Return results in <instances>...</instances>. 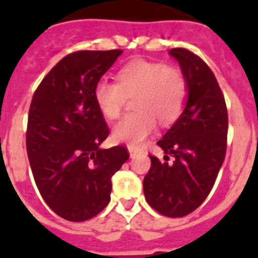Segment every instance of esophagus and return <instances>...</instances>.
Returning a JSON list of instances; mask_svg holds the SVG:
<instances>
[{"label": "esophagus", "instance_id": "obj_1", "mask_svg": "<svg viewBox=\"0 0 258 258\" xmlns=\"http://www.w3.org/2000/svg\"><path fill=\"white\" fill-rule=\"evenodd\" d=\"M127 149H128L130 157H131V158H134L138 153H139V149H138V147H135V146H128Z\"/></svg>", "mask_w": 258, "mask_h": 258}]
</instances>
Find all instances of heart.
<instances>
[{
  "label": "heart",
  "instance_id": "heart-1",
  "mask_svg": "<svg viewBox=\"0 0 258 258\" xmlns=\"http://www.w3.org/2000/svg\"><path fill=\"white\" fill-rule=\"evenodd\" d=\"M133 93V105L137 109L113 125L112 138L138 146L155 131L158 119L170 124L180 116L187 99V83L175 68L139 58L117 72V82L99 80L93 99L105 117L115 119L120 113L125 95Z\"/></svg>",
  "mask_w": 258,
  "mask_h": 258
}]
</instances>
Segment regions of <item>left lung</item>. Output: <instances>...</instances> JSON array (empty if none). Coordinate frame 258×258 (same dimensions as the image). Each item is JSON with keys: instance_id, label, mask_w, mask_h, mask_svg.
I'll use <instances>...</instances> for the list:
<instances>
[{"instance_id": "1", "label": "left lung", "mask_w": 258, "mask_h": 258, "mask_svg": "<svg viewBox=\"0 0 258 258\" xmlns=\"http://www.w3.org/2000/svg\"><path fill=\"white\" fill-rule=\"evenodd\" d=\"M169 53L186 79L187 100L158 141L166 154L163 161L150 155L143 191L151 208L176 218L194 212L212 191L226 154L228 109L216 76L202 58L183 48Z\"/></svg>"}]
</instances>
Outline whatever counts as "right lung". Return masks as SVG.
Returning a JSON list of instances; mask_svg holds the SVG:
<instances>
[{
    "instance_id": "obj_1",
    "label": "right lung",
    "mask_w": 258,
    "mask_h": 258,
    "mask_svg": "<svg viewBox=\"0 0 258 258\" xmlns=\"http://www.w3.org/2000/svg\"><path fill=\"white\" fill-rule=\"evenodd\" d=\"M123 53L79 50L42 79L30 103L26 151L38 191L57 216L92 218L111 200V178L130 158L123 146L100 149L108 127L93 89Z\"/></svg>"
}]
</instances>
